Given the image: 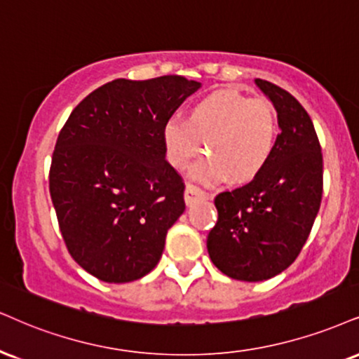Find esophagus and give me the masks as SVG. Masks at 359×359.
I'll use <instances>...</instances> for the list:
<instances>
[{"mask_svg": "<svg viewBox=\"0 0 359 359\" xmlns=\"http://www.w3.org/2000/svg\"><path fill=\"white\" fill-rule=\"evenodd\" d=\"M206 198L208 194L203 189L194 187V184H188L187 189H184V203H187V206H193L194 203L206 200Z\"/></svg>", "mask_w": 359, "mask_h": 359, "instance_id": "34e87169", "label": "esophagus"}]
</instances>
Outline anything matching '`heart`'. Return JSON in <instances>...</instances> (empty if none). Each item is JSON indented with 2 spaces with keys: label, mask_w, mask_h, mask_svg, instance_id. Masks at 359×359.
I'll use <instances>...</instances> for the list:
<instances>
[{
  "label": "heart",
  "mask_w": 359,
  "mask_h": 359,
  "mask_svg": "<svg viewBox=\"0 0 359 359\" xmlns=\"http://www.w3.org/2000/svg\"><path fill=\"white\" fill-rule=\"evenodd\" d=\"M278 118L266 100H250L241 93L216 91L188 108L187 121L168 119L161 140L166 159L184 171L203 153L210 158L193 170V178L206 187L248 183L266 170L278 143Z\"/></svg>",
  "instance_id": "obj_1"
}]
</instances>
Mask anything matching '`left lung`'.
Instances as JSON below:
<instances>
[{
  "label": "left lung",
  "instance_id": "left-lung-1",
  "mask_svg": "<svg viewBox=\"0 0 359 359\" xmlns=\"http://www.w3.org/2000/svg\"><path fill=\"white\" fill-rule=\"evenodd\" d=\"M278 113L276 149L258 178L215 198L218 221L208 234L213 264L233 280L264 281L290 266L320 211L323 154L306 109L283 88L256 78Z\"/></svg>",
  "mask_w": 359,
  "mask_h": 359
}]
</instances>
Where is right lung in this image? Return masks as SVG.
I'll return each mask as SVG.
<instances>
[{
    "instance_id": "obj_1",
    "label": "right lung",
    "mask_w": 359,
    "mask_h": 359,
    "mask_svg": "<svg viewBox=\"0 0 359 359\" xmlns=\"http://www.w3.org/2000/svg\"><path fill=\"white\" fill-rule=\"evenodd\" d=\"M201 83L183 76L114 79L79 103L57 136L50 193L73 259L106 283L156 266L184 211V184L166 161L163 125Z\"/></svg>"
}]
</instances>
